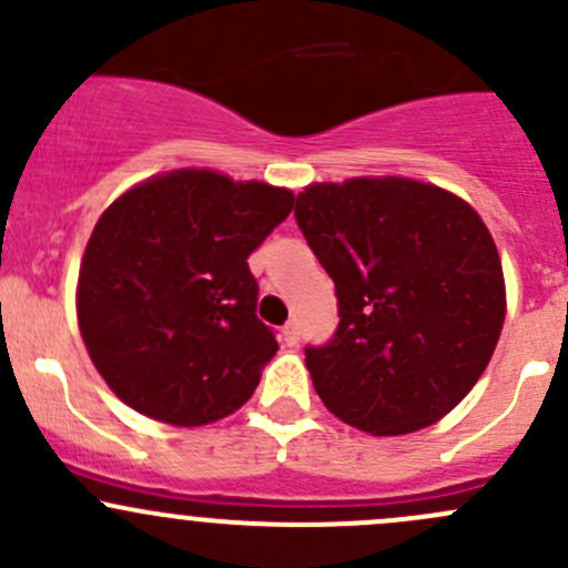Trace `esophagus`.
<instances>
[{
  "label": "esophagus",
  "mask_w": 568,
  "mask_h": 568,
  "mask_svg": "<svg viewBox=\"0 0 568 568\" xmlns=\"http://www.w3.org/2000/svg\"><path fill=\"white\" fill-rule=\"evenodd\" d=\"M283 341L285 346H296V343H300V324H296V321H288V324L283 326Z\"/></svg>",
  "instance_id": "1"
}]
</instances>
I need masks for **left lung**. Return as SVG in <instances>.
<instances>
[{
	"label": "left lung",
	"mask_w": 568,
	"mask_h": 568,
	"mask_svg": "<svg viewBox=\"0 0 568 568\" xmlns=\"http://www.w3.org/2000/svg\"><path fill=\"white\" fill-rule=\"evenodd\" d=\"M296 222L335 280V337L305 365L326 409L374 437L443 420L489 365L506 321L500 252L478 211L434 183H311Z\"/></svg>",
	"instance_id": "8db88e82"
}]
</instances>
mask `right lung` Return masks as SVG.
Instances as JSON below:
<instances>
[{"instance_id":"add662e5","label":"right lung","mask_w":568,"mask_h":568,"mask_svg":"<svg viewBox=\"0 0 568 568\" xmlns=\"http://www.w3.org/2000/svg\"><path fill=\"white\" fill-rule=\"evenodd\" d=\"M291 209V189L205 168L125 189L95 222L77 283L79 332L109 390L181 428L247 404L277 354L247 257Z\"/></svg>"}]
</instances>
